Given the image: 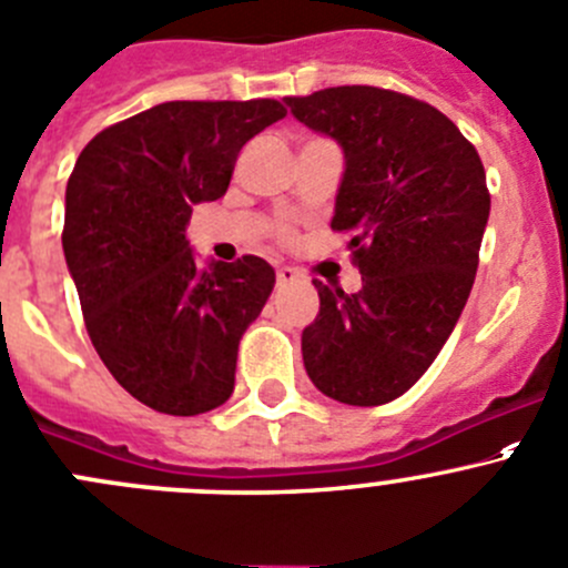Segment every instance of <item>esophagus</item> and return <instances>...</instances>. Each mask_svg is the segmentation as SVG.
Instances as JSON below:
<instances>
[{"instance_id":"1","label":"esophagus","mask_w":568,"mask_h":568,"mask_svg":"<svg viewBox=\"0 0 568 568\" xmlns=\"http://www.w3.org/2000/svg\"><path fill=\"white\" fill-rule=\"evenodd\" d=\"M300 277H302V274L296 272V268H291V266L277 268V285H291V283H296Z\"/></svg>"}]
</instances>
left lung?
Returning <instances> with one entry per match:
<instances>
[{"label":"left lung","mask_w":568,"mask_h":568,"mask_svg":"<svg viewBox=\"0 0 568 568\" xmlns=\"http://www.w3.org/2000/svg\"><path fill=\"white\" fill-rule=\"evenodd\" d=\"M344 152L333 230L352 233L357 294L313 280L302 361L322 394L374 407L405 394L453 335L491 211L480 155L433 104L374 85L285 97Z\"/></svg>","instance_id":"obj_1"}]
</instances>
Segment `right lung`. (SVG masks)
<instances>
[{"mask_svg": "<svg viewBox=\"0 0 568 568\" xmlns=\"http://www.w3.org/2000/svg\"><path fill=\"white\" fill-rule=\"evenodd\" d=\"M277 99L163 102L88 141L65 185L63 255L93 349L115 383L169 416L235 388L239 341L274 288L263 257L196 263L194 205L227 194L239 152Z\"/></svg>", "mask_w": 568, "mask_h": 568, "instance_id": "obj_1", "label": "right lung"}]
</instances>
